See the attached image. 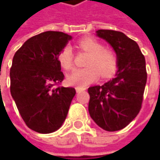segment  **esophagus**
Segmentation results:
<instances>
[{"mask_svg":"<svg viewBox=\"0 0 160 160\" xmlns=\"http://www.w3.org/2000/svg\"><path fill=\"white\" fill-rule=\"evenodd\" d=\"M84 90H86V88H85V87H77V88H76L77 92H83Z\"/></svg>","mask_w":160,"mask_h":160,"instance_id":"obj_1","label":"esophagus"}]
</instances>
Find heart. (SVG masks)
<instances>
[{"mask_svg": "<svg viewBox=\"0 0 160 160\" xmlns=\"http://www.w3.org/2000/svg\"><path fill=\"white\" fill-rule=\"evenodd\" d=\"M81 52L88 53L83 68L74 70L68 77V82L77 87H85L93 82L100 75L101 79L112 77L118 67V57L110 49L92 38L81 39L77 43ZM58 61L62 68L70 70L74 67V54L70 46L66 45L58 53Z\"/></svg>", "mask_w": 160, "mask_h": 160, "instance_id": "obj_1", "label": "heart"}]
</instances>
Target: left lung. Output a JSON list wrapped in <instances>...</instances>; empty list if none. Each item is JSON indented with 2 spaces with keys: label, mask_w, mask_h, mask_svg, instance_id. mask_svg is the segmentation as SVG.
Listing matches in <instances>:
<instances>
[{
  "label": "left lung",
  "mask_w": 160,
  "mask_h": 160,
  "mask_svg": "<svg viewBox=\"0 0 160 160\" xmlns=\"http://www.w3.org/2000/svg\"><path fill=\"white\" fill-rule=\"evenodd\" d=\"M96 32L115 50L118 70L104 85L88 89L89 113L99 127L116 132L129 125L141 110L147 79L145 59L138 44L124 33L108 29Z\"/></svg>",
  "instance_id": "1"
}]
</instances>
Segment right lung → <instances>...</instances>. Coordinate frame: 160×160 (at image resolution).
<instances>
[{
    "instance_id": "obj_1",
    "label": "right lung",
    "mask_w": 160,
    "mask_h": 160,
    "mask_svg": "<svg viewBox=\"0 0 160 160\" xmlns=\"http://www.w3.org/2000/svg\"><path fill=\"white\" fill-rule=\"evenodd\" d=\"M71 39L59 31L29 38L16 51L10 69V91L26 125L40 133H51L65 121L76 94L63 87L58 53Z\"/></svg>"
}]
</instances>
